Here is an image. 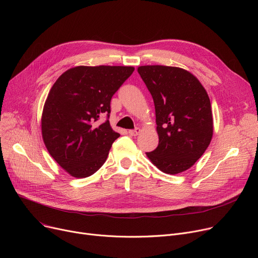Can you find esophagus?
<instances>
[{
    "label": "esophagus",
    "mask_w": 258,
    "mask_h": 258,
    "mask_svg": "<svg viewBox=\"0 0 258 258\" xmlns=\"http://www.w3.org/2000/svg\"><path fill=\"white\" fill-rule=\"evenodd\" d=\"M140 132H141V130H140L139 127H136L135 130H130V131H128V134L131 135V136H133V137H136L137 135L140 134Z\"/></svg>",
    "instance_id": "esophagus-1"
}]
</instances>
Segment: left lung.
<instances>
[{"instance_id":"obj_1","label":"left lung","mask_w":258,"mask_h":258,"mask_svg":"<svg viewBox=\"0 0 258 258\" xmlns=\"http://www.w3.org/2000/svg\"><path fill=\"white\" fill-rule=\"evenodd\" d=\"M152 94L159 145L146 153L161 171L177 174L190 168L205 153L213 134L211 103L196 76L181 68H138Z\"/></svg>"}]
</instances>
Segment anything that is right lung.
<instances>
[{
    "instance_id": "obj_1",
    "label": "right lung",
    "mask_w": 258,
    "mask_h": 258,
    "mask_svg": "<svg viewBox=\"0 0 258 258\" xmlns=\"http://www.w3.org/2000/svg\"><path fill=\"white\" fill-rule=\"evenodd\" d=\"M133 67L79 66L61 74L44 105L42 134L49 154L72 177L87 178L105 162L120 136L110 125L111 99ZM107 120L101 125V115Z\"/></svg>"
}]
</instances>
